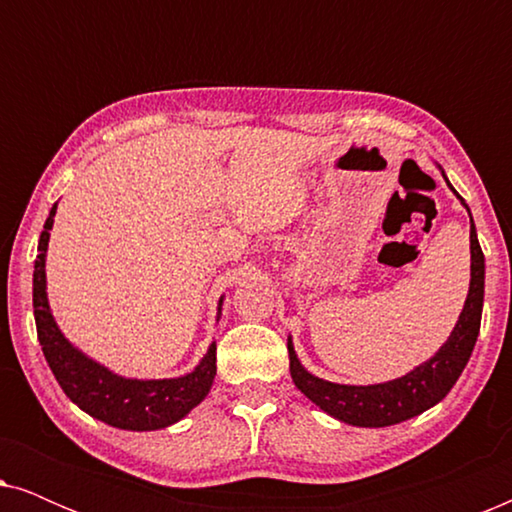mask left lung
Masks as SVG:
<instances>
[{
	"instance_id": "8db88e82",
	"label": "left lung",
	"mask_w": 512,
	"mask_h": 512,
	"mask_svg": "<svg viewBox=\"0 0 512 512\" xmlns=\"http://www.w3.org/2000/svg\"><path fill=\"white\" fill-rule=\"evenodd\" d=\"M482 298H485V256H482L471 219V289H468L466 305L459 314L457 326L433 359L417 366L412 373L398 377V380L370 384V387H349V384H333L307 373L300 366L289 338L286 347H289V370L293 382L314 405H319L321 410L345 424L373 429V426L405 422V419L443 401L447 391L459 380L480 333Z\"/></svg>"
}]
</instances>
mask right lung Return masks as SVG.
Listing matches in <instances>:
<instances>
[{
	"mask_svg": "<svg viewBox=\"0 0 512 512\" xmlns=\"http://www.w3.org/2000/svg\"><path fill=\"white\" fill-rule=\"evenodd\" d=\"M53 205L39 237V256L34 261V321L41 352L51 366L62 391L72 398L90 417L128 431L165 429L186 417L212 389L216 375V345L209 347L200 366L184 377L174 380H125L100 363L90 361L74 349L55 326L46 298V249L48 233L53 228ZM221 312V300H219Z\"/></svg>",
	"mask_w": 512,
	"mask_h": 512,
	"instance_id": "1",
	"label": "right lung"
}]
</instances>
